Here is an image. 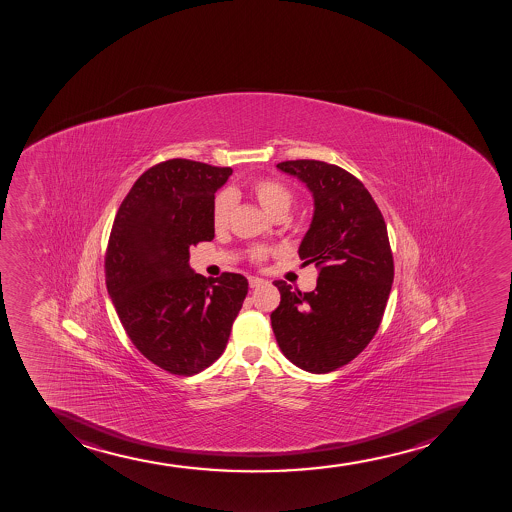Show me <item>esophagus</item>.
Wrapping results in <instances>:
<instances>
[{"mask_svg": "<svg viewBox=\"0 0 512 512\" xmlns=\"http://www.w3.org/2000/svg\"><path fill=\"white\" fill-rule=\"evenodd\" d=\"M264 280H261V278H256V276H249V286L251 288H258V286L263 285Z\"/></svg>", "mask_w": 512, "mask_h": 512, "instance_id": "esophagus-1", "label": "esophagus"}]
</instances>
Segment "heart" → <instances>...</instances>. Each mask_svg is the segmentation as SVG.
Wrapping results in <instances>:
<instances>
[{
	"mask_svg": "<svg viewBox=\"0 0 512 512\" xmlns=\"http://www.w3.org/2000/svg\"><path fill=\"white\" fill-rule=\"evenodd\" d=\"M248 194L253 197L261 209L271 217H283L290 210L293 204V190L276 178L261 177L254 178L253 182H249ZM232 197L234 194H221L214 202V212H212V221L216 229H222L227 226L229 217H231ZM254 261H263L266 258L264 249H253L251 251Z\"/></svg>",
	"mask_w": 512,
	"mask_h": 512,
	"instance_id": "b5f03b06",
	"label": "heart"
}]
</instances>
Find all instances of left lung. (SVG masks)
<instances>
[{"instance_id":"obj_1","label":"left lung","mask_w":512,"mask_h":512,"mask_svg":"<svg viewBox=\"0 0 512 512\" xmlns=\"http://www.w3.org/2000/svg\"><path fill=\"white\" fill-rule=\"evenodd\" d=\"M276 167L312 192V224L298 254L318 278L308 293L275 281L281 302L271 327L288 361L327 374L356 359L381 325L394 278L388 227L364 183L344 168L317 160Z\"/></svg>"}]
</instances>
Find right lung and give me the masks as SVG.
Listing matches in <instances>:
<instances>
[{
    "instance_id": "right-lung-1",
    "label": "right lung",
    "mask_w": 512,
    "mask_h": 512,
    "mask_svg": "<svg viewBox=\"0 0 512 512\" xmlns=\"http://www.w3.org/2000/svg\"><path fill=\"white\" fill-rule=\"evenodd\" d=\"M229 167L173 158L148 168L119 205L106 286L136 349L170 374L194 376L226 349L248 295L237 273L204 278L189 249L214 239V194Z\"/></svg>"
}]
</instances>
